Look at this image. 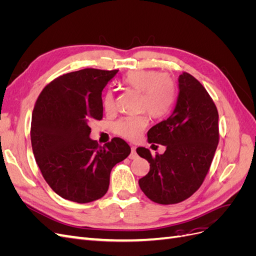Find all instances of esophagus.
<instances>
[{"instance_id": "34e87169", "label": "esophagus", "mask_w": 256, "mask_h": 256, "mask_svg": "<svg viewBox=\"0 0 256 256\" xmlns=\"http://www.w3.org/2000/svg\"><path fill=\"white\" fill-rule=\"evenodd\" d=\"M136 157H138V154H136V146H131V154H130L129 158L134 160V159H136Z\"/></svg>"}]
</instances>
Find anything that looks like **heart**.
<instances>
[{
	"label": "heart",
	"mask_w": 256,
	"mask_h": 256,
	"mask_svg": "<svg viewBox=\"0 0 256 256\" xmlns=\"http://www.w3.org/2000/svg\"><path fill=\"white\" fill-rule=\"evenodd\" d=\"M122 84L127 88L140 92V106L152 118H162L171 112L176 98L174 81L168 74L154 70H130L122 76ZM104 108L112 112L115 108L114 96L111 92L104 96ZM145 115L128 116L115 124V132L134 141L147 126Z\"/></svg>",
	"instance_id": "1"
}]
</instances>
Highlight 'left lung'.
Wrapping results in <instances>:
<instances>
[{"instance_id": "obj_1", "label": "left lung", "mask_w": 256, "mask_h": 256, "mask_svg": "<svg viewBox=\"0 0 256 256\" xmlns=\"http://www.w3.org/2000/svg\"><path fill=\"white\" fill-rule=\"evenodd\" d=\"M174 111L147 132L148 143L166 146L152 156L138 147L150 172L138 180L144 194L158 204H176L190 198L203 184L219 143V114L207 90L194 76L184 72L178 78Z\"/></svg>"}]
</instances>
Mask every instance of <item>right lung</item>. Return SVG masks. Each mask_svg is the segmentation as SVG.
I'll use <instances>...</instances> for the list:
<instances>
[{"instance_id":"add662e5","label":"right lung","mask_w":256,"mask_h":256,"mask_svg":"<svg viewBox=\"0 0 256 256\" xmlns=\"http://www.w3.org/2000/svg\"><path fill=\"white\" fill-rule=\"evenodd\" d=\"M118 72L85 68L63 74L35 104L30 124L35 160L44 180L65 200L83 204L102 198L113 166L131 152L120 138L104 146L90 138V122L102 118V90Z\"/></svg>"}]
</instances>
